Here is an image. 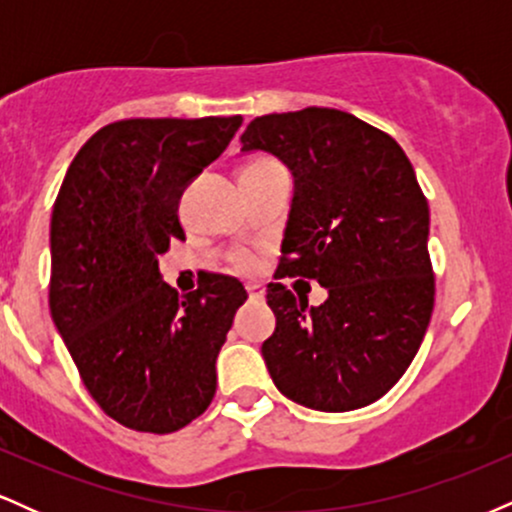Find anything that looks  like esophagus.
Listing matches in <instances>:
<instances>
[{"label": "esophagus", "mask_w": 512, "mask_h": 512, "mask_svg": "<svg viewBox=\"0 0 512 512\" xmlns=\"http://www.w3.org/2000/svg\"><path fill=\"white\" fill-rule=\"evenodd\" d=\"M248 296L252 298V301H262V298H264V286L248 284Z\"/></svg>", "instance_id": "obj_1"}]
</instances>
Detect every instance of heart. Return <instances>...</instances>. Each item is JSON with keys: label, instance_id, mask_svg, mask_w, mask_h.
I'll list each match as a JSON object with an SVG mask.
<instances>
[{"label": "heart", "instance_id": "1", "mask_svg": "<svg viewBox=\"0 0 512 512\" xmlns=\"http://www.w3.org/2000/svg\"><path fill=\"white\" fill-rule=\"evenodd\" d=\"M272 166H279V163L272 161V158H260V161L250 163L248 168H272ZM240 262H243V264H248L250 260H248V257H243V260H240Z\"/></svg>", "mask_w": 512, "mask_h": 512}]
</instances>
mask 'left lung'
<instances>
[{"label":"left lung","instance_id":"obj_1","mask_svg":"<svg viewBox=\"0 0 512 512\" xmlns=\"http://www.w3.org/2000/svg\"><path fill=\"white\" fill-rule=\"evenodd\" d=\"M264 151L291 170L279 279L325 286L308 305L267 286L276 317L262 344L276 390L317 411L380 399L416 356L433 313L428 202L390 134L334 108L255 117L240 154Z\"/></svg>","mask_w":512,"mask_h":512}]
</instances>
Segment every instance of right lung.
I'll return each instance as SVG.
<instances>
[{
  "label": "right lung",
  "instance_id": "right-lung-1",
  "mask_svg": "<svg viewBox=\"0 0 512 512\" xmlns=\"http://www.w3.org/2000/svg\"><path fill=\"white\" fill-rule=\"evenodd\" d=\"M243 117L120 120L74 156L50 221V313L86 390L117 424L173 433L216 392V356L248 293L207 274L180 296L158 272L185 240V187Z\"/></svg>",
  "mask_w": 512,
  "mask_h": 512
}]
</instances>
